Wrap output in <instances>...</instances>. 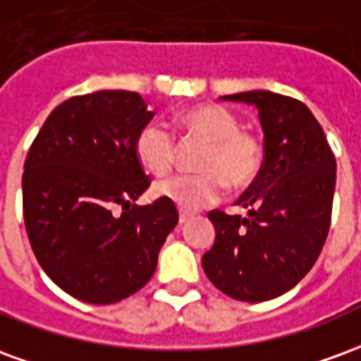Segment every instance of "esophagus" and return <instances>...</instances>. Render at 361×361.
<instances>
[{"mask_svg": "<svg viewBox=\"0 0 361 361\" xmlns=\"http://www.w3.org/2000/svg\"><path fill=\"white\" fill-rule=\"evenodd\" d=\"M191 220V216L189 214H185V212H180V224H185V222H189Z\"/></svg>", "mask_w": 361, "mask_h": 361, "instance_id": "34e87169", "label": "esophagus"}]
</instances>
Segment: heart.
I'll list each match as a JSON object with an SVG mask.
<instances>
[{
    "label": "heart",
    "instance_id": "heart-1",
    "mask_svg": "<svg viewBox=\"0 0 361 361\" xmlns=\"http://www.w3.org/2000/svg\"><path fill=\"white\" fill-rule=\"evenodd\" d=\"M185 139L209 142L199 158L201 173H176L154 185V195L170 201L181 211L195 212L219 203L228 183L235 189L247 188L261 168V145L257 137L240 129V121L220 104H199L176 116ZM135 157L145 170L164 176L172 170L178 145L170 129L158 121L141 127L135 139Z\"/></svg>",
    "mask_w": 361,
    "mask_h": 361
}]
</instances>
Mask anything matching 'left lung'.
I'll return each instance as SVG.
<instances>
[{"mask_svg":"<svg viewBox=\"0 0 361 361\" xmlns=\"http://www.w3.org/2000/svg\"><path fill=\"white\" fill-rule=\"evenodd\" d=\"M259 110L265 160L235 203L247 216L209 212L214 245L203 255L207 276L240 302H267L300 282L325 245L333 212L336 160L323 127L295 98L269 90L222 96Z\"/></svg>","mask_w":361,"mask_h":361,"instance_id":"left-lung-1","label":"left lung"}]
</instances>
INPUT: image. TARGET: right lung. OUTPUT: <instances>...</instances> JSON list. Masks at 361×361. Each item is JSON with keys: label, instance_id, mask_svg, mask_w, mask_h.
Returning <instances> with one entry per match:
<instances>
[{"label": "right lung", "instance_id": "1", "mask_svg": "<svg viewBox=\"0 0 361 361\" xmlns=\"http://www.w3.org/2000/svg\"><path fill=\"white\" fill-rule=\"evenodd\" d=\"M152 116L139 92L73 96L30 145L23 173L28 242L44 272L81 302L106 305L141 290L178 224L176 204L162 197L135 204L149 188L135 139Z\"/></svg>", "mask_w": 361, "mask_h": 361}]
</instances>
